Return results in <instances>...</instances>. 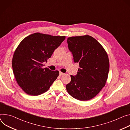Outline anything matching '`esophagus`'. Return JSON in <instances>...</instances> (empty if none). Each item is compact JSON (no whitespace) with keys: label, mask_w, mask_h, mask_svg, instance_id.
<instances>
[{"label":"esophagus","mask_w":130,"mask_h":130,"mask_svg":"<svg viewBox=\"0 0 130 130\" xmlns=\"http://www.w3.org/2000/svg\"><path fill=\"white\" fill-rule=\"evenodd\" d=\"M65 74L63 73H62V72H60V74H59V75H60V76H63Z\"/></svg>","instance_id":"esophagus-1"}]
</instances>
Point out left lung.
Here are the masks:
<instances>
[{
    "instance_id": "1",
    "label": "left lung",
    "mask_w": 130,
    "mask_h": 130,
    "mask_svg": "<svg viewBox=\"0 0 130 130\" xmlns=\"http://www.w3.org/2000/svg\"><path fill=\"white\" fill-rule=\"evenodd\" d=\"M67 42L75 63H79L77 74L70 75L71 81L66 86L68 93L80 101L95 97L107 81L109 62L102 45L94 38L85 35L71 37Z\"/></svg>"
}]
</instances>
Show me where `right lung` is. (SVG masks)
Here are the masks:
<instances>
[{
  "mask_svg": "<svg viewBox=\"0 0 130 130\" xmlns=\"http://www.w3.org/2000/svg\"><path fill=\"white\" fill-rule=\"evenodd\" d=\"M65 36L34 33L19 44L13 56V72L19 86L28 95L36 96L48 91L59 75L42 67Z\"/></svg>",
  "mask_w": 130,
  "mask_h": 130,
  "instance_id": "right-lung-1",
  "label": "right lung"
}]
</instances>
